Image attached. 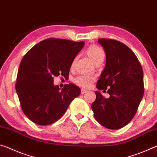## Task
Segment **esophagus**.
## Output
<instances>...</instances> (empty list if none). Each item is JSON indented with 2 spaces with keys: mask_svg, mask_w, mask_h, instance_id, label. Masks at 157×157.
<instances>
[{
  "mask_svg": "<svg viewBox=\"0 0 157 157\" xmlns=\"http://www.w3.org/2000/svg\"><path fill=\"white\" fill-rule=\"evenodd\" d=\"M86 92H87L86 90L83 89H81V94H84L85 93H86Z\"/></svg>",
  "mask_w": 157,
  "mask_h": 157,
  "instance_id": "obj_1",
  "label": "esophagus"
}]
</instances>
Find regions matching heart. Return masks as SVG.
<instances>
[{"label": "heart", "mask_w": 157, "mask_h": 157, "mask_svg": "<svg viewBox=\"0 0 157 157\" xmlns=\"http://www.w3.org/2000/svg\"><path fill=\"white\" fill-rule=\"evenodd\" d=\"M86 54L94 63L98 62H102L105 57V52L102 48L97 45H91L86 50ZM75 65V60L73 61L71 66L73 67ZM95 77L87 75H80L74 79V82L84 88H89L95 80Z\"/></svg>", "instance_id": "b5f03b06"}]
</instances>
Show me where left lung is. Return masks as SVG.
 <instances>
[{"label": "left lung", "mask_w": 157, "mask_h": 157, "mask_svg": "<svg viewBox=\"0 0 157 157\" xmlns=\"http://www.w3.org/2000/svg\"><path fill=\"white\" fill-rule=\"evenodd\" d=\"M104 48L106 66L97 82L99 90H107L105 98L95 91L91 105L94 118L106 128L118 129L127 125L136 114L144 94L143 72L134 52L121 42L99 39Z\"/></svg>", "instance_id": "1"}]
</instances>
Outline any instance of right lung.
<instances>
[{
  "label": "right lung",
  "instance_id": "obj_1",
  "mask_svg": "<svg viewBox=\"0 0 157 157\" xmlns=\"http://www.w3.org/2000/svg\"><path fill=\"white\" fill-rule=\"evenodd\" d=\"M83 41L49 38L35 45L23 57L18 68L16 91L22 111L39 125L54 123L63 116L80 89L70 83L62 89L55 86V76L68 78L74 59Z\"/></svg>",
  "mask_w": 157,
  "mask_h": 157
}]
</instances>
